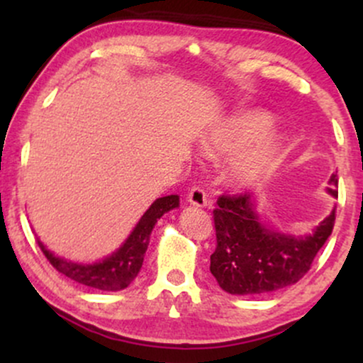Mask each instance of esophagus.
Wrapping results in <instances>:
<instances>
[{
  "label": "esophagus",
  "instance_id": "obj_1",
  "mask_svg": "<svg viewBox=\"0 0 363 363\" xmlns=\"http://www.w3.org/2000/svg\"><path fill=\"white\" fill-rule=\"evenodd\" d=\"M187 201L194 206L210 205V198H208L205 189H201V187H193V189L189 191V194H187Z\"/></svg>",
  "mask_w": 363,
  "mask_h": 363
}]
</instances>
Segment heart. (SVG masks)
I'll return each mask as SVG.
<instances>
[{"mask_svg":"<svg viewBox=\"0 0 363 363\" xmlns=\"http://www.w3.org/2000/svg\"><path fill=\"white\" fill-rule=\"evenodd\" d=\"M272 123V116L266 111L237 112L203 136V153L213 160L235 155L227 167L228 182L237 187L252 184L269 172L280 152V140L277 136H261Z\"/></svg>","mask_w":363,"mask_h":363,"instance_id":"b5f03b06","label":"heart"}]
</instances>
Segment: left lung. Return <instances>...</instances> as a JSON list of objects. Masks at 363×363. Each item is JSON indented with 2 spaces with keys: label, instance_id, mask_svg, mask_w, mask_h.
I'll use <instances>...</instances> for the list:
<instances>
[{
  "label": "left lung",
  "instance_id": "left-lung-1",
  "mask_svg": "<svg viewBox=\"0 0 363 363\" xmlns=\"http://www.w3.org/2000/svg\"><path fill=\"white\" fill-rule=\"evenodd\" d=\"M329 182L336 186L338 179L333 176ZM329 193L338 196L335 189ZM216 205V249L210 256V272L232 295H262L297 283L311 269L336 218L333 210L314 234L294 237L262 225L251 194H222Z\"/></svg>",
  "mask_w": 363,
  "mask_h": 363
}]
</instances>
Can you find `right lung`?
Listing matches in <instances>:
<instances>
[{
    "label": "right lung",
    "instance_id": "obj_1",
    "mask_svg": "<svg viewBox=\"0 0 363 363\" xmlns=\"http://www.w3.org/2000/svg\"><path fill=\"white\" fill-rule=\"evenodd\" d=\"M179 206V196L170 194L158 198L152 206L145 211L141 220L136 223L135 230L128 237L114 254L106 257L104 261L94 262V264H78V262L66 261L62 257H56L51 251L44 247L40 240H37L40 251L48 257L57 272L65 277L72 278L73 281L80 285L91 286V289L104 291H118L126 289V286L138 277L141 264H143L145 252L148 249L150 235H152L153 227L162 215L167 213L172 208Z\"/></svg>",
    "mask_w": 363,
    "mask_h": 363
}]
</instances>
